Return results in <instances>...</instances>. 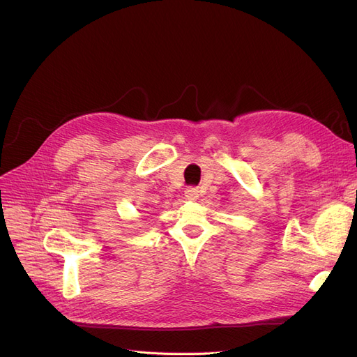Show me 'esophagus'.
Listing matches in <instances>:
<instances>
[{
  "label": "esophagus",
  "mask_w": 357,
  "mask_h": 357,
  "mask_svg": "<svg viewBox=\"0 0 357 357\" xmlns=\"http://www.w3.org/2000/svg\"><path fill=\"white\" fill-rule=\"evenodd\" d=\"M185 197L189 199V201H195L199 198V189L195 188V186H190L186 189L185 192Z\"/></svg>",
  "instance_id": "34e87169"
}]
</instances>
